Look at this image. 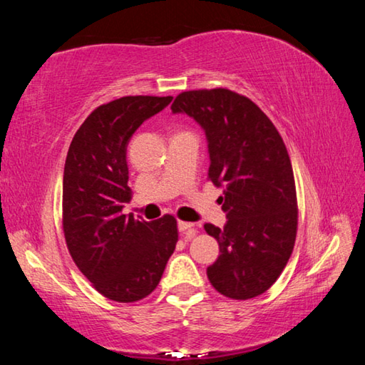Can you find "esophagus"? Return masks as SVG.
<instances>
[{"label": "esophagus", "instance_id": "1", "mask_svg": "<svg viewBox=\"0 0 365 365\" xmlns=\"http://www.w3.org/2000/svg\"><path fill=\"white\" fill-rule=\"evenodd\" d=\"M178 230H180L182 233H187L190 238H193L196 235V227L195 224H191V222H183V220H178Z\"/></svg>", "mask_w": 365, "mask_h": 365}]
</instances>
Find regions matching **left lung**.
<instances>
[{
  "label": "left lung",
  "mask_w": 365,
  "mask_h": 365,
  "mask_svg": "<svg viewBox=\"0 0 365 365\" xmlns=\"http://www.w3.org/2000/svg\"><path fill=\"white\" fill-rule=\"evenodd\" d=\"M170 109L193 117L205 130L207 175L224 188L227 224L205 225L220 248L207 279L227 298H256L279 279L296 240L298 206L287 146L250 98L227 88L183 91Z\"/></svg>",
  "instance_id": "left-lung-1"
}]
</instances>
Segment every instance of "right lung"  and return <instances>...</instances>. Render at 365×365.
Instances as JSON below:
<instances>
[{"instance_id":"obj_1","label":"right lung","mask_w":365,"mask_h":365,"mask_svg":"<svg viewBox=\"0 0 365 365\" xmlns=\"http://www.w3.org/2000/svg\"><path fill=\"white\" fill-rule=\"evenodd\" d=\"M172 96H123L96 108L73 135L64 165L63 227L80 272L103 296L133 302L158 287L175 250L174 215L154 222L122 214L130 201L127 145Z\"/></svg>"}]
</instances>
